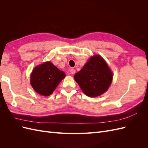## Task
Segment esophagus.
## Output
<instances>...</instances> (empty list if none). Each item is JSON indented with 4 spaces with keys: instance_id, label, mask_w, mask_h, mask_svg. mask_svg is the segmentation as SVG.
Listing matches in <instances>:
<instances>
[{
    "instance_id": "1",
    "label": "esophagus",
    "mask_w": 148,
    "mask_h": 148,
    "mask_svg": "<svg viewBox=\"0 0 148 148\" xmlns=\"http://www.w3.org/2000/svg\"><path fill=\"white\" fill-rule=\"evenodd\" d=\"M70 73L71 74H74V73H75V69H71V70H70Z\"/></svg>"
}]
</instances>
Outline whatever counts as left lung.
<instances>
[{
    "instance_id": "obj_1",
    "label": "left lung",
    "mask_w": 148,
    "mask_h": 148,
    "mask_svg": "<svg viewBox=\"0 0 148 148\" xmlns=\"http://www.w3.org/2000/svg\"><path fill=\"white\" fill-rule=\"evenodd\" d=\"M112 78L108 65L99 56L91 57L74 76L75 81L85 95L92 97L105 92L110 86Z\"/></svg>"
}]
</instances>
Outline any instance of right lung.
<instances>
[{
	"mask_svg": "<svg viewBox=\"0 0 148 148\" xmlns=\"http://www.w3.org/2000/svg\"><path fill=\"white\" fill-rule=\"evenodd\" d=\"M65 77V74L51 62H45L33 70L31 75V84L36 92L49 96Z\"/></svg>",
	"mask_w": 148,
	"mask_h": 148,
	"instance_id": "add662e5",
	"label": "right lung"
}]
</instances>
